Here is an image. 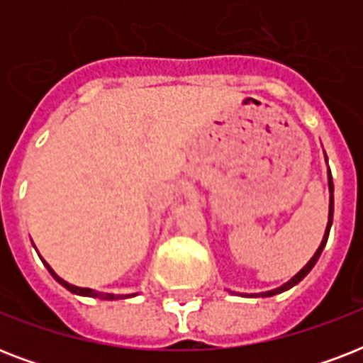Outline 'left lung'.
I'll return each instance as SVG.
<instances>
[{
	"mask_svg": "<svg viewBox=\"0 0 363 363\" xmlns=\"http://www.w3.org/2000/svg\"><path fill=\"white\" fill-rule=\"evenodd\" d=\"M324 156H326V152H324ZM326 164H328V156H326ZM328 188H330V209H328L326 232H324V238H322V241H320V247L316 248V252L313 254V258H311L309 262H307V264H305L303 267H301V269H299L298 273L292 277V279H290V281H286L279 288H273V290H267V292H259V294H245V298H271V296H275V294L286 292V290H290L292 286H296L298 282H301L305 277L309 275V271L315 267V264L318 262V258H320L322 250H324V247H326L328 235H330V228H332V222H333V181H332V171H330V167H328Z\"/></svg>",
	"mask_w": 363,
	"mask_h": 363,
	"instance_id": "1",
	"label": "left lung"
}]
</instances>
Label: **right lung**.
<instances>
[{
    "label": "right lung",
    "mask_w": 363,
    "mask_h": 363,
    "mask_svg": "<svg viewBox=\"0 0 363 363\" xmlns=\"http://www.w3.org/2000/svg\"><path fill=\"white\" fill-rule=\"evenodd\" d=\"M35 247V245H33ZM43 259V258H41ZM43 264H45V267L48 269V273L56 279V281L62 284L64 288H67L71 294H77V296H86V298H99V299H107V301H113V299H122V298H133V296H137V294H125V296H116V294H107V292H98V290H92V288H81V286H75V284H69L67 281H64L62 277L56 275V271L50 267V265L43 259Z\"/></svg>",
    "instance_id": "right-lung-1"
}]
</instances>
